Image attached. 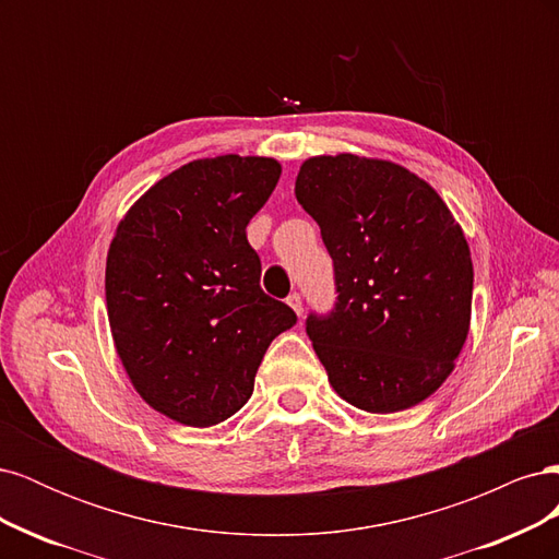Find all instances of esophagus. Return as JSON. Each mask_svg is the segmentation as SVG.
I'll use <instances>...</instances> for the list:
<instances>
[{"mask_svg":"<svg viewBox=\"0 0 559 559\" xmlns=\"http://www.w3.org/2000/svg\"><path fill=\"white\" fill-rule=\"evenodd\" d=\"M286 302H289V306H292V310L300 317L302 314V298H300V294H289V298H286Z\"/></svg>","mask_w":559,"mask_h":559,"instance_id":"obj_1","label":"esophagus"}]
</instances>
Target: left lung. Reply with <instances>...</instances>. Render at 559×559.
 <instances>
[{
    "mask_svg": "<svg viewBox=\"0 0 559 559\" xmlns=\"http://www.w3.org/2000/svg\"><path fill=\"white\" fill-rule=\"evenodd\" d=\"M296 198L319 224L335 308L306 331L329 382L366 413H399L452 373L471 324L468 242L431 186L354 154L300 165Z\"/></svg>",
    "mask_w": 559,
    "mask_h": 559,
    "instance_id": "left-lung-1",
    "label": "left lung"
}]
</instances>
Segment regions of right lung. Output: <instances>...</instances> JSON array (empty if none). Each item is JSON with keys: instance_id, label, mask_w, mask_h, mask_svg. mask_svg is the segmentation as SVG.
Listing matches in <instances>:
<instances>
[{"instance_id": "1", "label": "right lung", "mask_w": 559, "mask_h": 559, "mask_svg": "<svg viewBox=\"0 0 559 559\" xmlns=\"http://www.w3.org/2000/svg\"><path fill=\"white\" fill-rule=\"evenodd\" d=\"M280 175L275 158H200L151 186L116 228L105 292L118 359L151 408L179 425L238 413L267 345L296 324L263 294L247 242Z\"/></svg>"}]
</instances>
